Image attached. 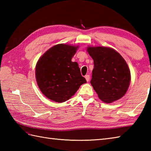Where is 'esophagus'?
<instances>
[{"instance_id":"obj_1","label":"esophagus","mask_w":151,"mask_h":151,"mask_svg":"<svg viewBox=\"0 0 151 151\" xmlns=\"http://www.w3.org/2000/svg\"><path fill=\"white\" fill-rule=\"evenodd\" d=\"M85 78H86V81H87V82H89V79H90V76L89 75H86L85 76Z\"/></svg>"}]
</instances>
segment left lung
<instances>
[{
    "instance_id": "obj_1",
    "label": "left lung",
    "mask_w": 151,
    "mask_h": 151,
    "mask_svg": "<svg viewBox=\"0 0 151 151\" xmlns=\"http://www.w3.org/2000/svg\"><path fill=\"white\" fill-rule=\"evenodd\" d=\"M93 60L91 84L99 99L111 103L123 97L130 82V71L120 54L110 47H88Z\"/></svg>"
}]
</instances>
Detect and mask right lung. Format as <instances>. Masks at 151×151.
<instances>
[{
    "label": "right lung",
    "mask_w": 151,
    "mask_h": 151,
    "mask_svg": "<svg viewBox=\"0 0 151 151\" xmlns=\"http://www.w3.org/2000/svg\"><path fill=\"white\" fill-rule=\"evenodd\" d=\"M78 46L58 44L43 54L36 66V78L41 91L48 99L63 102L86 83L77 62H73Z\"/></svg>",
    "instance_id": "1"
}]
</instances>
